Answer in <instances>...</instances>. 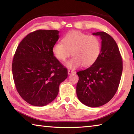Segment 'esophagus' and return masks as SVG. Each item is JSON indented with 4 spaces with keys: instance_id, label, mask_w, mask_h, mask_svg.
I'll list each match as a JSON object with an SVG mask.
<instances>
[{
    "instance_id": "esophagus-1",
    "label": "esophagus",
    "mask_w": 134,
    "mask_h": 134,
    "mask_svg": "<svg viewBox=\"0 0 134 134\" xmlns=\"http://www.w3.org/2000/svg\"><path fill=\"white\" fill-rule=\"evenodd\" d=\"M74 72V71H72V70H68V74H69V75H70V74H73Z\"/></svg>"
}]
</instances>
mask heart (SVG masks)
Returning <instances> with one entry per match:
<instances>
[{"label":"heart","mask_w":134,"mask_h":134,"mask_svg":"<svg viewBox=\"0 0 134 134\" xmlns=\"http://www.w3.org/2000/svg\"><path fill=\"white\" fill-rule=\"evenodd\" d=\"M63 42L54 44L53 52L61 62H64L71 54L74 57L65 63L70 69H75L82 64L85 67L92 65L101 52V42L98 37L78 31L68 32L63 37Z\"/></svg>","instance_id":"b5f03b06"}]
</instances>
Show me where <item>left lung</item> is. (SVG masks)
I'll list each match as a JSON object with an SVG mask.
<instances>
[{"mask_svg":"<svg viewBox=\"0 0 134 134\" xmlns=\"http://www.w3.org/2000/svg\"><path fill=\"white\" fill-rule=\"evenodd\" d=\"M102 40L101 52L92 66L77 72L76 93L81 103L92 108L109 102L116 93L121 80L123 64L116 42L108 34L97 32Z\"/></svg>","mask_w":134,"mask_h":134,"instance_id":"8db88e82","label":"left lung"}]
</instances>
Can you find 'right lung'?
<instances>
[{
	"mask_svg": "<svg viewBox=\"0 0 134 134\" xmlns=\"http://www.w3.org/2000/svg\"><path fill=\"white\" fill-rule=\"evenodd\" d=\"M57 30L40 29L27 35L13 57V78L18 93L27 103L44 106L56 98L67 70L54 55Z\"/></svg>",
	"mask_w": 134,
	"mask_h": 134,
	"instance_id": "add662e5",
	"label": "right lung"
}]
</instances>
